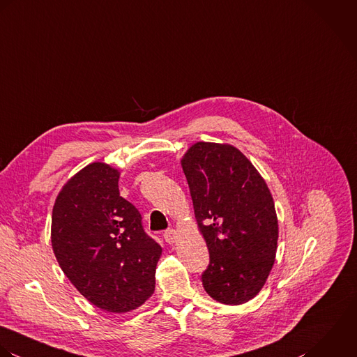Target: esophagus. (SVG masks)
Returning <instances> with one entry per match:
<instances>
[{
  "instance_id": "34e87169",
  "label": "esophagus",
  "mask_w": 357,
  "mask_h": 357,
  "mask_svg": "<svg viewBox=\"0 0 357 357\" xmlns=\"http://www.w3.org/2000/svg\"><path fill=\"white\" fill-rule=\"evenodd\" d=\"M164 238H165V241L169 243V244L176 243V240H178V233H176V230H174V229L165 230V231H164Z\"/></svg>"
}]
</instances>
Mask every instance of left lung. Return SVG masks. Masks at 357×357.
<instances>
[{"label":"left lung","mask_w":357,"mask_h":357,"mask_svg":"<svg viewBox=\"0 0 357 357\" xmlns=\"http://www.w3.org/2000/svg\"><path fill=\"white\" fill-rule=\"evenodd\" d=\"M210 265L202 280L225 305L252 299L273 268L279 225L271 190L234 146L197 142L182 157Z\"/></svg>","instance_id":"1"}]
</instances>
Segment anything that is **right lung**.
Returning a JSON list of instances; mask_svg holds the SVG:
<instances>
[{
    "label": "right lung",
    "instance_id": "add662e5",
    "mask_svg": "<svg viewBox=\"0 0 357 357\" xmlns=\"http://www.w3.org/2000/svg\"><path fill=\"white\" fill-rule=\"evenodd\" d=\"M119 169L92 162L72 176L52 210L51 241L66 278L112 313L139 307L153 294L161 247L119 190Z\"/></svg>",
    "mask_w": 357,
    "mask_h": 357
}]
</instances>
